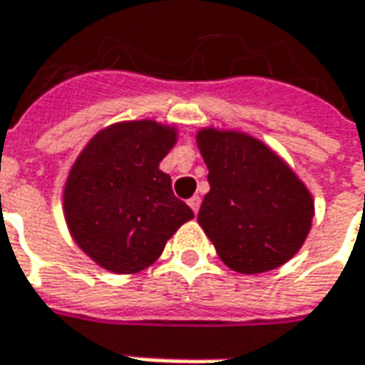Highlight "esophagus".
<instances>
[{
    "label": "esophagus",
    "instance_id": "1",
    "mask_svg": "<svg viewBox=\"0 0 365 365\" xmlns=\"http://www.w3.org/2000/svg\"><path fill=\"white\" fill-rule=\"evenodd\" d=\"M188 207H190V209H192L195 212H199L200 197H197V195H195V197H190V199H188Z\"/></svg>",
    "mask_w": 365,
    "mask_h": 365
}]
</instances>
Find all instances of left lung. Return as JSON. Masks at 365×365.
I'll list each match as a JSON object with an SVG mask.
<instances>
[{
	"mask_svg": "<svg viewBox=\"0 0 365 365\" xmlns=\"http://www.w3.org/2000/svg\"><path fill=\"white\" fill-rule=\"evenodd\" d=\"M197 146L211 185L199 225L222 263L243 275L285 265L312 229L309 188L279 154L247 132L205 126Z\"/></svg>",
	"mask_w": 365,
	"mask_h": 365,
	"instance_id": "1",
	"label": "left lung"
}]
</instances>
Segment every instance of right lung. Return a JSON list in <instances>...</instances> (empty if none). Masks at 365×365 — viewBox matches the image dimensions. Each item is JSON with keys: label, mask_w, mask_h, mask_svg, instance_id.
<instances>
[{"label": "right lung", "mask_w": 365, "mask_h": 365, "mask_svg": "<svg viewBox=\"0 0 365 365\" xmlns=\"http://www.w3.org/2000/svg\"><path fill=\"white\" fill-rule=\"evenodd\" d=\"M175 124L124 120L98 130L63 182V219L74 243L118 275L150 267L195 215L158 165L177 144Z\"/></svg>", "instance_id": "1"}]
</instances>
